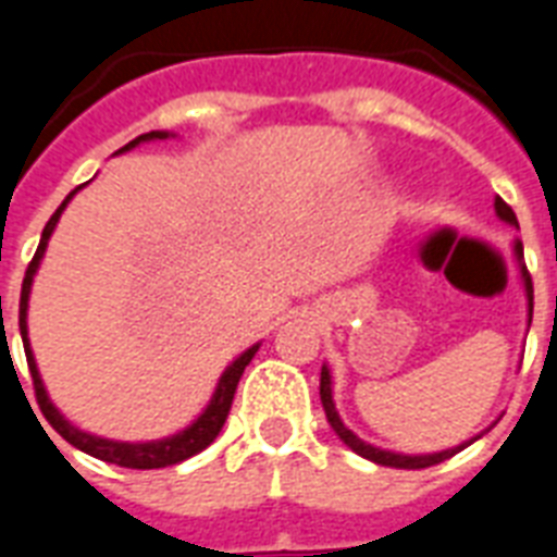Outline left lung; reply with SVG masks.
<instances>
[{"mask_svg":"<svg viewBox=\"0 0 557 557\" xmlns=\"http://www.w3.org/2000/svg\"><path fill=\"white\" fill-rule=\"evenodd\" d=\"M494 213L506 222V225L511 227H520L518 225V216H515V210L506 205V201L497 196L494 199ZM511 251H515V260H518V269H520V283H523V292H527V309H529V323H532V277H529L527 271V262H523V243L520 239H515V245H511ZM321 405L323 410H326V422L332 424V431L338 433L341 442L347 445V448H352L358 454V457L370 459V462H375V466H387V468H431L436 466V462H445V459H450L454 454H459V450L466 448V445H471V442H476L483 433H476L474 440L462 442V445H457V448H445V450H436V454H398V450H387V448H375V445H370V442L358 440L356 433L349 431L347 424H344V419L338 416V410H335V398H332V372L330 367L323 364L321 367Z\"/></svg>","mask_w":557,"mask_h":557,"instance_id":"left-lung-1","label":"left lung"}]
</instances>
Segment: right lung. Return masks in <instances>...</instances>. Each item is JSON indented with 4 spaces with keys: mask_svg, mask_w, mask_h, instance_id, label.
Here are the masks:
<instances>
[{
    "mask_svg": "<svg viewBox=\"0 0 557 557\" xmlns=\"http://www.w3.org/2000/svg\"><path fill=\"white\" fill-rule=\"evenodd\" d=\"M164 138H173V133H164V129H152V133L138 135L135 141H129L126 147H121L117 152H129L133 147L144 141H164ZM81 190V187H77ZM77 190H72L63 199V205L54 210V216L48 219V225L42 227V239H39V248L34 253V260H30L28 271H25V280H22V295H20V335L22 344H25V358H28V370L30 379H34V389H37V401L42 407V413H46L48 424L54 428L65 442H72L74 448H81L83 454H89V457H98L103 462H115V466L124 468H168L176 466V462H185V459L196 457L199 450H205L210 442L216 440L219 431H222V424L227 419V410H231V401H234L236 384L243 379L245 367L251 364V358L257 356V349L260 344H253L243 352V356H236L231 364L225 367V372L219 375V384L213 389V396H210L208 407L201 410L190 424H187L185 431L173 433V436H164V440H150V442H121V440H103V436H95V433H86L81 428H74L69 419H65L54 405H51V398H48V389L39 379L37 361H34V352H30V341H28V297H30V286H34V274H37L39 262L46 257L48 239L54 234L57 222L63 216L65 205L72 201V196Z\"/></svg>",
    "mask_w": 557,
    "mask_h": 557,
    "instance_id": "add662e5",
    "label": "right lung"
}]
</instances>
